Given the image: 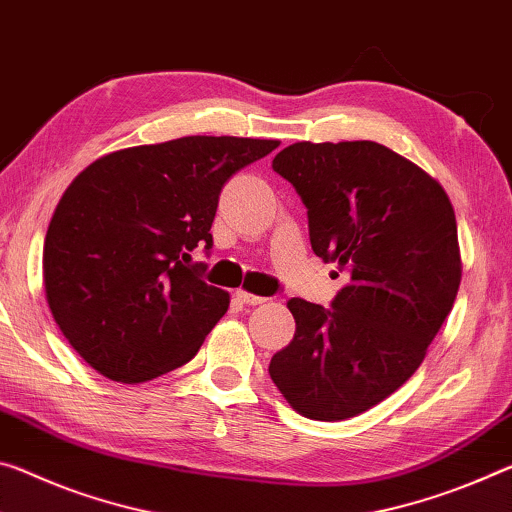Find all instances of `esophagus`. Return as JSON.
Here are the masks:
<instances>
[{
    "label": "esophagus",
    "instance_id": "34e87169",
    "mask_svg": "<svg viewBox=\"0 0 512 512\" xmlns=\"http://www.w3.org/2000/svg\"><path fill=\"white\" fill-rule=\"evenodd\" d=\"M237 300H241V303H246V305H262V303H266V298H262V296H255V294H250V291H243V289H237Z\"/></svg>",
    "mask_w": 512,
    "mask_h": 512
}]
</instances>
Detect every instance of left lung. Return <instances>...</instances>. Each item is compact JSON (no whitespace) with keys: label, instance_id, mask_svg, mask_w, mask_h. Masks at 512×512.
Segmentation results:
<instances>
[{"label":"left lung","instance_id":"left-lung-1","mask_svg":"<svg viewBox=\"0 0 512 512\" xmlns=\"http://www.w3.org/2000/svg\"><path fill=\"white\" fill-rule=\"evenodd\" d=\"M273 170L307 209L316 257L344 287L330 307L291 298L275 387L300 415L342 421L396 392L424 362L460 287L456 214L431 175L373 141H300Z\"/></svg>","mask_w":512,"mask_h":512}]
</instances>
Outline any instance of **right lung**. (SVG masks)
<instances>
[{
    "instance_id": "obj_1",
    "label": "right lung",
    "mask_w": 512,
    "mask_h": 512,
    "mask_svg": "<svg viewBox=\"0 0 512 512\" xmlns=\"http://www.w3.org/2000/svg\"><path fill=\"white\" fill-rule=\"evenodd\" d=\"M278 141L184 136L100 157L56 205L43 250L45 294L70 346L118 383L189 362L227 312V291L184 264L214 246L225 182Z\"/></svg>"
}]
</instances>
